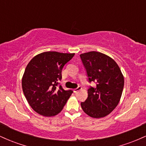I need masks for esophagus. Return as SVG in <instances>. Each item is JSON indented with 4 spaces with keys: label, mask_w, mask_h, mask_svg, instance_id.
I'll return each mask as SVG.
<instances>
[{
    "label": "esophagus",
    "mask_w": 146,
    "mask_h": 146,
    "mask_svg": "<svg viewBox=\"0 0 146 146\" xmlns=\"http://www.w3.org/2000/svg\"><path fill=\"white\" fill-rule=\"evenodd\" d=\"M81 89H82V87L81 86H78V88H74V89H73V91H74V93H77V92L79 91V90H80Z\"/></svg>",
    "instance_id": "34e87169"
}]
</instances>
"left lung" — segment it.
I'll use <instances>...</instances> for the list:
<instances>
[{"instance_id": "8db88e82", "label": "left lung", "mask_w": 146, "mask_h": 146, "mask_svg": "<svg viewBox=\"0 0 146 146\" xmlns=\"http://www.w3.org/2000/svg\"><path fill=\"white\" fill-rule=\"evenodd\" d=\"M88 78L96 87L88 89V98L82 102L85 113L93 118L107 116L116 108L121 99L124 78L113 58L98 51L80 55Z\"/></svg>"}]
</instances>
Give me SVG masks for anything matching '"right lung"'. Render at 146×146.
I'll list each match as a JSON object with an SVG mask.
<instances>
[{
    "label": "right lung",
    "mask_w": 146,
    "mask_h": 146,
    "mask_svg": "<svg viewBox=\"0 0 146 146\" xmlns=\"http://www.w3.org/2000/svg\"><path fill=\"white\" fill-rule=\"evenodd\" d=\"M75 53L46 51L30 60L23 78L22 87L30 106L44 117H52L62 111L70 98L71 90L58 86L62 70Z\"/></svg>",
    "instance_id": "right-lung-1"
}]
</instances>
